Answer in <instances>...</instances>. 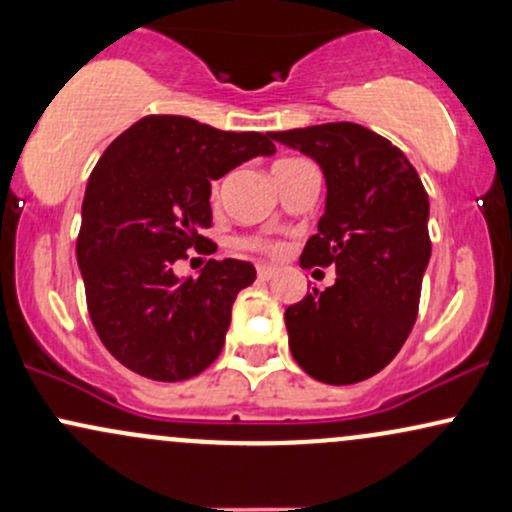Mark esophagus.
Returning <instances> with one entry per match:
<instances>
[{"label":"esophagus","mask_w":512,"mask_h":512,"mask_svg":"<svg viewBox=\"0 0 512 512\" xmlns=\"http://www.w3.org/2000/svg\"><path fill=\"white\" fill-rule=\"evenodd\" d=\"M274 274H276V267H272V264H257V276H260L262 281L272 279Z\"/></svg>","instance_id":"34e87169"}]
</instances>
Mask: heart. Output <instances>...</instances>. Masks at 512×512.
<instances>
[{"instance_id":"obj_1","label":"heart","mask_w":512,"mask_h":512,"mask_svg":"<svg viewBox=\"0 0 512 512\" xmlns=\"http://www.w3.org/2000/svg\"><path fill=\"white\" fill-rule=\"evenodd\" d=\"M281 163H289V161H281ZM221 192V180H216L214 185H211V197H219ZM240 245L248 250H257V252H267V255H276V252L281 250L279 243H274V240L269 238H262V236H250V238H240Z\"/></svg>"}]
</instances>
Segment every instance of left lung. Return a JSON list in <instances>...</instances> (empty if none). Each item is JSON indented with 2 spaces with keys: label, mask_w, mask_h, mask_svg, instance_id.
<instances>
[{
  "label": "left lung",
  "mask_w": 512,
  "mask_h": 512,
  "mask_svg": "<svg viewBox=\"0 0 512 512\" xmlns=\"http://www.w3.org/2000/svg\"><path fill=\"white\" fill-rule=\"evenodd\" d=\"M269 134L325 173V214L301 267L337 272L286 308L289 349L320 383H361L399 354L416 322L431 260L428 195L407 156L356 122Z\"/></svg>",
  "instance_id": "obj_1"
}]
</instances>
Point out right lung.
I'll list each match as a JSON object with an SVG mask.
<instances>
[{
	"label": "right lung",
	"instance_id": "add662e5",
	"mask_svg": "<svg viewBox=\"0 0 512 512\" xmlns=\"http://www.w3.org/2000/svg\"><path fill=\"white\" fill-rule=\"evenodd\" d=\"M272 134L221 132L192 117L146 115L105 149L81 204L76 260L105 349L149 380L207 370L226 342L233 301L255 281L243 260H209L178 279L187 250L211 255V180L255 156Z\"/></svg>",
	"mask_w": 512,
	"mask_h": 512
}]
</instances>
